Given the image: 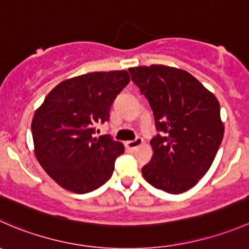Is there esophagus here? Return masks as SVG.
Segmentation results:
<instances>
[{
    "instance_id": "obj_1",
    "label": "esophagus",
    "mask_w": 249,
    "mask_h": 249,
    "mask_svg": "<svg viewBox=\"0 0 249 249\" xmlns=\"http://www.w3.org/2000/svg\"><path fill=\"white\" fill-rule=\"evenodd\" d=\"M143 143V140L141 137H136L134 141H127L125 142V147L127 148L129 150H134L135 148H137L139 145H141Z\"/></svg>"
}]
</instances>
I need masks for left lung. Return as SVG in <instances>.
Here are the masks:
<instances>
[{
    "label": "left lung",
    "instance_id": "left-lung-1",
    "mask_svg": "<svg viewBox=\"0 0 249 249\" xmlns=\"http://www.w3.org/2000/svg\"><path fill=\"white\" fill-rule=\"evenodd\" d=\"M149 102L159 134L153 137L152 160L142 167L157 189L180 194L208 171L224 135L217 97L192 74L164 65L129 69Z\"/></svg>",
    "mask_w": 249,
    "mask_h": 249
}]
</instances>
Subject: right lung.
<instances>
[{"instance_id":"obj_1","label":"right lung","mask_w":249,"mask_h":249,"mask_svg":"<svg viewBox=\"0 0 249 249\" xmlns=\"http://www.w3.org/2000/svg\"><path fill=\"white\" fill-rule=\"evenodd\" d=\"M126 71L91 72L57 84L32 119L37 160L55 182L85 194L112 177L124 145L110 135L94 137L96 124L109 120L110 106L129 84Z\"/></svg>"}]
</instances>
